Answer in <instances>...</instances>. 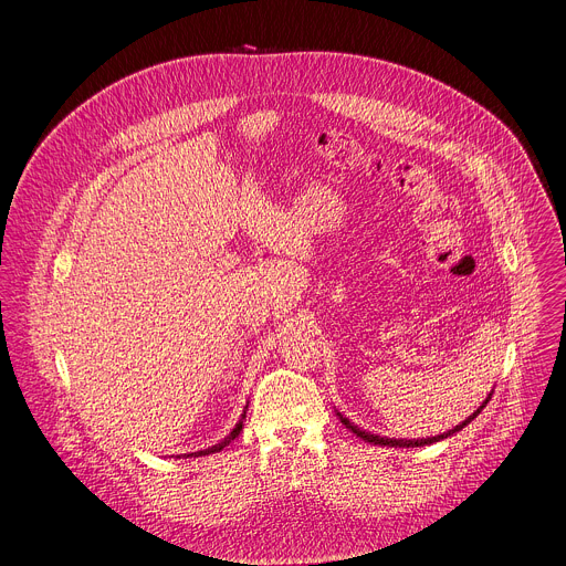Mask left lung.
<instances>
[{"label":"left lung","instance_id":"8db88e82","mask_svg":"<svg viewBox=\"0 0 566 566\" xmlns=\"http://www.w3.org/2000/svg\"><path fill=\"white\" fill-rule=\"evenodd\" d=\"M491 396L493 394H489V398L481 402V406L476 408V412H472L463 423H459L457 428H452V430H448V432H443V434H437V437H428V439H387V437H378V434H371V432H365V430H360L358 426H354L347 417H343L340 412H338V419H340V423L347 428V430H352L356 437H360L363 441H367V443H374V446H389V448H419V446H430V443H437V441H441V439H448V437H452L454 432H459V430H463L472 419H476L479 417V412L489 406V400H491Z\"/></svg>","mask_w":566,"mask_h":566}]
</instances>
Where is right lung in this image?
I'll return each instance as SVG.
<instances>
[{"label": "right lung", "instance_id": "obj_1", "mask_svg": "<svg viewBox=\"0 0 566 566\" xmlns=\"http://www.w3.org/2000/svg\"><path fill=\"white\" fill-rule=\"evenodd\" d=\"M249 408V406H247ZM244 419H247V410H244V415H241V421L232 428V432L223 439V441H219L217 446H212V448H208V450H199V452H192V454H186V457H203V454H214V452H221L234 437H239V432H241V426H244Z\"/></svg>", "mask_w": 566, "mask_h": 566}]
</instances>
